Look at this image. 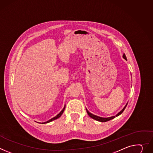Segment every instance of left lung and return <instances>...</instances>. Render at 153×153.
Returning <instances> with one entry per match:
<instances>
[{
	"mask_svg": "<svg viewBox=\"0 0 153 153\" xmlns=\"http://www.w3.org/2000/svg\"><path fill=\"white\" fill-rule=\"evenodd\" d=\"M123 57L125 60H127V59H126V55H125L124 53V54H123ZM127 105H128V103L126 104V105L124 106V108H123L120 111V112L119 113H118L115 116H112V117H108V118H102V117H98V116L94 115H93V114H91L90 112H88V110L87 108H86V110H87V112L88 115L91 118H92L93 119H94V120H96V121H101V122H106V121H109V120H110L114 119V118H115L116 117H118V116H119L120 115H121V114L123 113V111L124 110L125 108L126 107Z\"/></svg>",
	"mask_w": 153,
	"mask_h": 153,
	"instance_id": "obj_1",
	"label": "left lung"
}]
</instances>
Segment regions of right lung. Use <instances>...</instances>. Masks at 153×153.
Masks as SVG:
<instances>
[{
  "mask_svg": "<svg viewBox=\"0 0 153 153\" xmlns=\"http://www.w3.org/2000/svg\"><path fill=\"white\" fill-rule=\"evenodd\" d=\"M65 107H64V108H63V110L61 111V112L57 115V116H55V117H53V118H51V120H48V121H46V122H44V123H42L43 124H45V123H49V122H51V121H53V120H56V119H57V118H60V117H61V115L63 114V112H64V110H65Z\"/></svg>",
  "mask_w": 153,
  "mask_h": 153,
  "instance_id": "1",
  "label": "right lung"
}]
</instances>
